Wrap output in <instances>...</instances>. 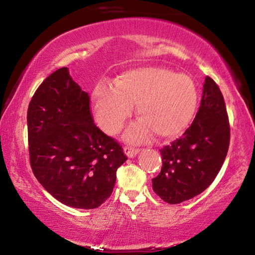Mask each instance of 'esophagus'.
I'll return each mask as SVG.
<instances>
[{"instance_id": "34e87169", "label": "esophagus", "mask_w": 255, "mask_h": 255, "mask_svg": "<svg viewBox=\"0 0 255 255\" xmlns=\"http://www.w3.org/2000/svg\"><path fill=\"white\" fill-rule=\"evenodd\" d=\"M139 148H135V147H131V146H125L124 147V152L125 154L127 155L128 157H133L136 156V155L139 153Z\"/></svg>"}]
</instances>
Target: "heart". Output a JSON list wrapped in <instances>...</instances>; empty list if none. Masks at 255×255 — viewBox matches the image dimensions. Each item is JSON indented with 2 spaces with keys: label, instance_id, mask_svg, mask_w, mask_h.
<instances>
[{
  "label": "heart",
  "instance_id": "1",
  "mask_svg": "<svg viewBox=\"0 0 255 255\" xmlns=\"http://www.w3.org/2000/svg\"><path fill=\"white\" fill-rule=\"evenodd\" d=\"M96 119L108 133L118 132L136 105L140 119L127 129L130 141H144L154 131L158 137L178 135L187 128L198 105V90L187 74L158 66L128 70L116 85L99 83L92 93Z\"/></svg>",
  "mask_w": 255,
  "mask_h": 255
}]
</instances>
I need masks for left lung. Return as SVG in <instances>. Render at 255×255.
<instances>
[{"instance_id":"obj_1","label":"left lung","mask_w":255,"mask_h":255,"mask_svg":"<svg viewBox=\"0 0 255 255\" xmlns=\"http://www.w3.org/2000/svg\"><path fill=\"white\" fill-rule=\"evenodd\" d=\"M231 128L224 97L207 76L196 118L178 139L159 149L162 169L153 190L167 204L200 195L213 183L228 152Z\"/></svg>"}]
</instances>
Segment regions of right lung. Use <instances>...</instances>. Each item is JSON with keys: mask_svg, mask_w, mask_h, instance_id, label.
<instances>
[{"mask_svg": "<svg viewBox=\"0 0 255 255\" xmlns=\"http://www.w3.org/2000/svg\"><path fill=\"white\" fill-rule=\"evenodd\" d=\"M27 122L30 165L42 187L66 206H101L127 156L118 141L96 126L89 94L72 80L67 67L39 85Z\"/></svg>", "mask_w": 255, "mask_h": 255, "instance_id": "obj_1", "label": "right lung"}]
</instances>
